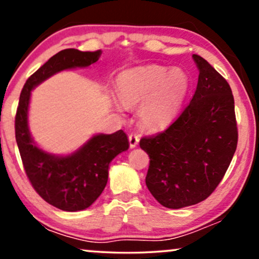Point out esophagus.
Masks as SVG:
<instances>
[{
  "label": "esophagus",
  "mask_w": 259,
  "mask_h": 259,
  "mask_svg": "<svg viewBox=\"0 0 259 259\" xmlns=\"http://www.w3.org/2000/svg\"><path fill=\"white\" fill-rule=\"evenodd\" d=\"M139 140H140L139 136L136 135V134H134V133L130 134V135H129V144H130V147L134 148V147L138 146Z\"/></svg>",
  "instance_id": "obj_1"
}]
</instances>
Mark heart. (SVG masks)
I'll return each instance as SVG.
<instances>
[{"label": "heart", "instance_id": "1", "mask_svg": "<svg viewBox=\"0 0 259 259\" xmlns=\"http://www.w3.org/2000/svg\"><path fill=\"white\" fill-rule=\"evenodd\" d=\"M189 86V78L183 70H169L160 65L125 70L117 79L120 101L126 106L142 103L140 120L150 129H159L173 119Z\"/></svg>", "mask_w": 259, "mask_h": 259}]
</instances>
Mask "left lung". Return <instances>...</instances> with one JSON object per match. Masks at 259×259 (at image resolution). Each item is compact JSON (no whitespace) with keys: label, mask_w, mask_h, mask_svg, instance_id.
Wrapping results in <instances>:
<instances>
[{"label":"left lung","mask_w":259,"mask_h":259,"mask_svg":"<svg viewBox=\"0 0 259 259\" xmlns=\"http://www.w3.org/2000/svg\"><path fill=\"white\" fill-rule=\"evenodd\" d=\"M192 100L167 129L140 140L150 157L147 189L162 206L183 208L217 189L237 146L234 96L228 81L201 56Z\"/></svg>","instance_id":"obj_1"}]
</instances>
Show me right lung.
<instances>
[{
  "instance_id": "right-lung-1",
  "label": "right lung",
  "mask_w": 259,
  "mask_h": 259,
  "mask_svg": "<svg viewBox=\"0 0 259 259\" xmlns=\"http://www.w3.org/2000/svg\"><path fill=\"white\" fill-rule=\"evenodd\" d=\"M100 55V50L81 52L75 49L56 53L26 80L16 113V140L26 177L41 198L67 212L85 209L99 198L108 180L109 163L129 148V141L126 134L118 130L111 135L94 136L72 156L56 157L44 152L34 144L28 129L30 91L55 73L95 63Z\"/></svg>"
}]
</instances>
